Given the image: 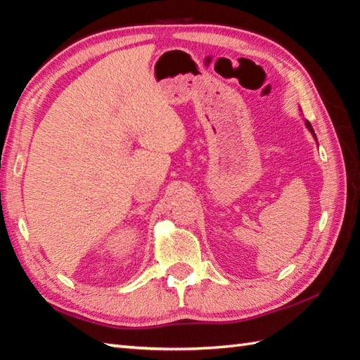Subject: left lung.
Here are the masks:
<instances>
[{
  "mask_svg": "<svg viewBox=\"0 0 360 360\" xmlns=\"http://www.w3.org/2000/svg\"><path fill=\"white\" fill-rule=\"evenodd\" d=\"M304 125H307L308 127V129H309V131L312 133V136H314L316 137V133H314V129H312V127H311V124H309V122L308 120H304ZM317 141V139H316Z\"/></svg>",
  "mask_w": 360,
  "mask_h": 360,
  "instance_id": "1",
  "label": "left lung"
}]
</instances>
